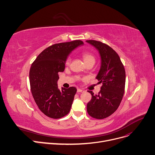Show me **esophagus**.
I'll return each instance as SVG.
<instances>
[{"label": "esophagus", "instance_id": "esophagus-1", "mask_svg": "<svg viewBox=\"0 0 155 155\" xmlns=\"http://www.w3.org/2000/svg\"><path fill=\"white\" fill-rule=\"evenodd\" d=\"M77 92L78 93H82V92H84V90H81L80 88H77Z\"/></svg>", "mask_w": 155, "mask_h": 155}]
</instances>
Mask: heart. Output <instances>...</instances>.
<instances>
[{
  "label": "heart",
  "mask_w": 155,
  "mask_h": 155,
  "mask_svg": "<svg viewBox=\"0 0 155 155\" xmlns=\"http://www.w3.org/2000/svg\"><path fill=\"white\" fill-rule=\"evenodd\" d=\"M82 57H83L84 60L85 64L89 62V61H94V62H95V56L91 53L88 52V51H85V52L83 53V54H82ZM71 60V58L70 57H67V58L66 59V61H65L66 66H68L70 64Z\"/></svg>",
  "instance_id": "1"
}]
</instances>
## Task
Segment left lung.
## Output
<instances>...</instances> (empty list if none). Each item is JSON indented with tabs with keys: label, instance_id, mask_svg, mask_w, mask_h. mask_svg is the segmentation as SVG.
Instances as JSON below:
<instances>
[{
	"label": "left lung",
	"instance_id": "obj_1",
	"mask_svg": "<svg viewBox=\"0 0 155 155\" xmlns=\"http://www.w3.org/2000/svg\"><path fill=\"white\" fill-rule=\"evenodd\" d=\"M101 57V65L96 77L102 84L98 94L91 91V99L87 104L88 115L96 119H104L114 113L122 100L125 87V70L118 54L109 45L100 41L88 40Z\"/></svg>",
	"mask_w": 155,
	"mask_h": 155
}]
</instances>
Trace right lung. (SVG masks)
<instances>
[{"label":"right lung","instance_id":"1","mask_svg":"<svg viewBox=\"0 0 155 155\" xmlns=\"http://www.w3.org/2000/svg\"><path fill=\"white\" fill-rule=\"evenodd\" d=\"M84 42L80 40L55 44L44 50L29 71L31 92L39 110L49 118L58 119L69 113L77 88H58V73L65 69L70 51Z\"/></svg>","mask_w":155,"mask_h":155}]
</instances>
